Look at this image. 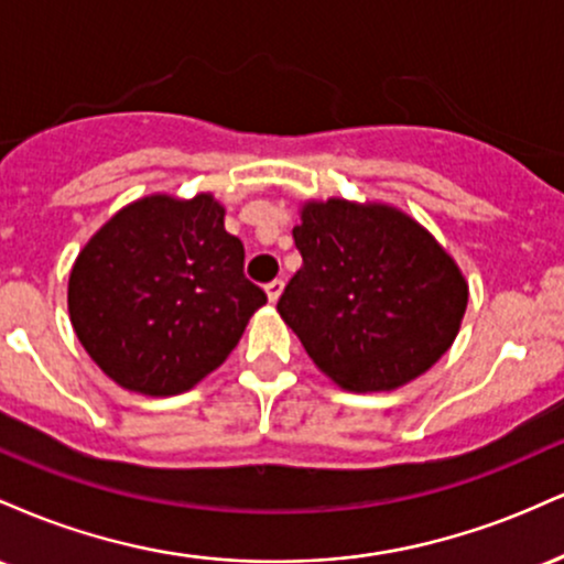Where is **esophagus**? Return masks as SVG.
I'll list each match as a JSON object with an SVG mask.
<instances>
[{
  "instance_id": "esophagus-1",
  "label": "esophagus",
  "mask_w": 564,
  "mask_h": 564,
  "mask_svg": "<svg viewBox=\"0 0 564 564\" xmlns=\"http://www.w3.org/2000/svg\"><path fill=\"white\" fill-rule=\"evenodd\" d=\"M264 291H268L270 302H278V296H281V291H283V281L281 278H275V281H270L268 286H264Z\"/></svg>"
}]
</instances>
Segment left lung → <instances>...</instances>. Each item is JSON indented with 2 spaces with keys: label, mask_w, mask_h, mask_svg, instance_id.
<instances>
[{
  "label": "left lung",
  "mask_w": 564,
  "mask_h": 564,
  "mask_svg": "<svg viewBox=\"0 0 564 564\" xmlns=\"http://www.w3.org/2000/svg\"><path fill=\"white\" fill-rule=\"evenodd\" d=\"M302 268L278 300L313 364L352 392L394 390L448 352L467 310L456 262L392 206L307 204Z\"/></svg>",
  "instance_id": "left-lung-1"
}]
</instances>
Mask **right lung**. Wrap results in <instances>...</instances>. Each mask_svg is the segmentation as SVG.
<instances>
[{
    "label": "right lung",
    "mask_w": 564,
    "mask_h": 564,
    "mask_svg": "<svg viewBox=\"0 0 564 564\" xmlns=\"http://www.w3.org/2000/svg\"><path fill=\"white\" fill-rule=\"evenodd\" d=\"M225 209L151 196L95 232L70 270L68 313L89 358L116 384L177 394L225 364L268 294L243 273Z\"/></svg>",
    "instance_id": "obj_1"
}]
</instances>
